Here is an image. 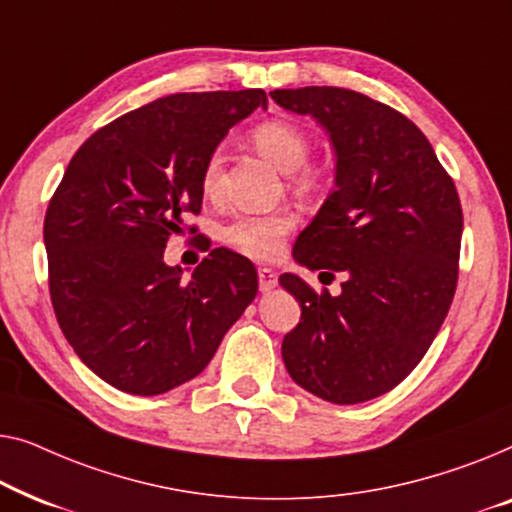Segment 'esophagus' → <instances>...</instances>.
<instances>
[{"mask_svg": "<svg viewBox=\"0 0 512 512\" xmlns=\"http://www.w3.org/2000/svg\"><path fill=\"white\" fill-rule=\"evenodd\" d=\"M257 276H259V290H262V292H271L278 283L276 271L269 269V266H259Z\"/></svg>", "mask_w": 512, "mask_h": 512, "instance_id": "34e87169", "label": "esophagus"}]
</instances>
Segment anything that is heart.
I'll return each mask as SVG.
<instances>
[{
	"mask_svg": "<svg viewBox=\"0 0 512 512\" xmlns=\"http://www.w3.org/2000/svg\"><path fill=\"white\" fill-rule=\"evenodd\" d=\"M253 146L259 155L266 157L283 174H294L301 168L297 176V185L301 190L318 187L320 176L311 169H304L308 157H311V136L299 125H294L290 120H266L253 129ZM220 164V153L208 157L204 176H201V185L208 194L215 192V187H218ZM290 229L292 220L287 215H241V218H236L225 227V241L246 255L276 257Z\"/></svg>",
	"mask_w": 512,
	"mask_h": 512,
	"instance_id": "obj_1",
	"label": "heart"
}]
</instances>
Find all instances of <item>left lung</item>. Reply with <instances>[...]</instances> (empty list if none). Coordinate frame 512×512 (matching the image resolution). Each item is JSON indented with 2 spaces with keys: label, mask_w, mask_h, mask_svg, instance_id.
Returning a JSON list of instances; mask_svg holds the SVG:
<instances>
[{
  "label": "left lung",
  "mask_w": 512,
  "mask_h": 512,
  "mask_svg": "<svg viewBox=\"0 0 512 512\" xmlns=\"http://www.w3.org/2000/svg\"><path fill=\"white\" fill-rule=\"evenodd\" d=\"M271 99L311 115L334 146V192L292 255L345 278L331 297L294 273L280 276L301 306L283 338L285 369L331 403L376 399L420 364L450 311L464 229L459 194L427 136L390 106L327 85L273 90Z\"/></svg>",
  "instance_id": "obj_1"
}]
</instances>
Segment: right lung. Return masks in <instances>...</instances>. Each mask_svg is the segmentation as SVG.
I'll use <instances>...</instances> for the list:
<instances>
[{
	"instance_id": "1",
	"label": "right lung",
	"mask_w": 512,
	"mask_h": 512,
	"mask_svg": "<svg viewBox=\"0 0 512 512\" xmlns=\"http://www.w3.org/2000/svg\"><path fill=\"white\" fill-rule=\"evenodd\" d=\"M257 106L264 90L169 95L71 157L43 222L50 299L71 348L115 390L155 397L199 376L255 299L243 255L215 248L185 283L164 248L201 211L208 157Z\"/></svg>"
}]
</instances>
